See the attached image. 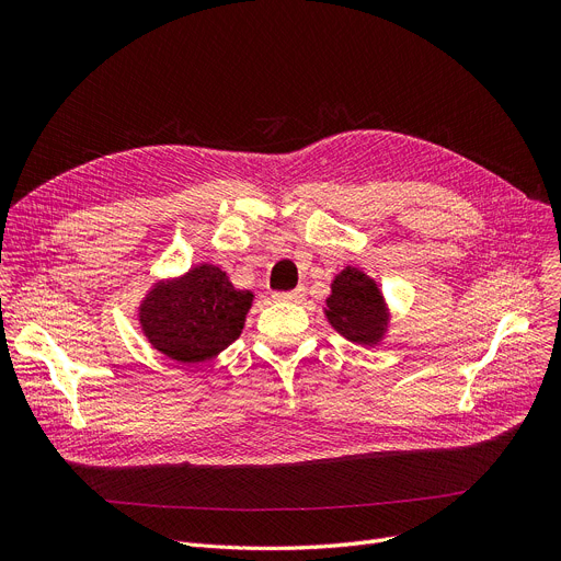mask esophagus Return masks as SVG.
<instances>
[{"label":"esophagus","instance_id":"obj_1","mask_svg":"<svg viewBox=\"0 0 561 561\" xmlns=\"http://www.w3.org/2000/svg\"><path fill=\"white\" fill-rule=\"evenodd\" d=\"M275 298L282 302H302L305 300V288H296V290H286V293H275Z\"/></svg>","mask_w":561,"mask_h":561}]
</instances>
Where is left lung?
<instances>
[{
  "label": "left lung",
  "instance_id": "1",
  "mask_svg": "<svg viewBox=\"0 0 561 561\" xmlns=\"http://www.w3.org/2000/svg\"><path fill=\"white\" fill-rule=\"evenodd\" d=\"M325 316L339 334L362 345H375L385 336L389 320L385 298L375 279L350 265L332 284Z\"/></svg>",
  "mask_w": 561,
  "mask_h": 561
}]
</instances>
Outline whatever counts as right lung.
Instances as JSON below:
<instances>
[{
    "instance_id": "1",
    "label": "right lung",
    "mask_w": 561,
    "mask_h": 561,
    "mask_svg": "<svg viewBox=\"0 0 561 561\" xmlns=\"http://www.w3.org/2000/svg\"><path fill=\"white\" fill-rule=\"evenodd\" d=\"M252 293L233 288L218 265L157 284L140 305V328L159 352L180 364L216 357L241 336Z\"/></svg>"
}]
</instances>
